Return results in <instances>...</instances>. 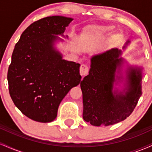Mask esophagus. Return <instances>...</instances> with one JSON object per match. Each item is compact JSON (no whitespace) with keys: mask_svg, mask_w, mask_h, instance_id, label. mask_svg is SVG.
<instances>
[{"mask_svg":"<svg viewBox=\"0 0 152 152\" xmlns=\"http://www.w3.org/2000/svg\"><path fill=\"white\" fill-rule=\"evenodd\" d=\"M88 71H89V67L86 64H81L80 66V74H81V76H86L88 74Z\"/></svg>","mask_w":152,"mask_h":152,"instance_id":"esophagus-1","label":"esophagus"}]
</instances>
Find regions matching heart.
Wrapping results in <instances>:
<instances>
[{
    "label": "heart",
    "instance_id": "1",
    "mask_svg": "<svg viewBox=\"0 0 152 152\" xmlns=\"http://www.w3.org/2000/svg\"><path fill=\"white\" fill-rule=\"evenodd\" d=\"M113 26H91L86 31V36L87 38H94L96 36H102L104 34H107L113 31Z\"/></svg>",
    "mask_w": 152,
    "mask_h": 152
}]
</instances>
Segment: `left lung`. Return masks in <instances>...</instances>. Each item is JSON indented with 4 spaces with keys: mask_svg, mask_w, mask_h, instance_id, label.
<instances>
[{
    "mask_svg": "<svg viewBox=\"0 0 152 152\" xmlns=\"http://www.w3.org/2000/svg\"><path fill=\"white\" fill-rule=\"evenodd\" d=\"M121 54V50L112 48L94 56L88 75L81 81L83 118L93 126H106L126 119L142 94V69L129 66L124 78L121 70L124 59L119 57ZM123 78H125L123 91L114 90V83L117 84Z\"/></svg>",
    "mask_w": 152,
    "mask_h": 152,
    "instance_id": "8db88e82",
    "label": "left lung"
}]
</instances>
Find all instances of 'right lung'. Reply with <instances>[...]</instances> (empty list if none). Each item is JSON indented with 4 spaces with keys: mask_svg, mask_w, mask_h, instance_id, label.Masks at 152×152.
Masks as SVG:
<instances>
[{
    "mask_svg": "<svg viewBox=\"0 0 152 152\" xmlns=\"http://www.w3.org/2000/svg\"><path fill=\"white\" fill-rule=\"evenodd\" d=\"M72 20L60 15L40 19L23 32L15 46L7 76L10 96L34 121H53L63 99L81 82L80 64L63 59L54 46L63 41L57 35L64 36Z\"/></svg>",
    "mask_w": 152,
    "mask_h": 152,
    "instance_id": "right-lung-1",
    "label": "right lung"
}]
</instances>
